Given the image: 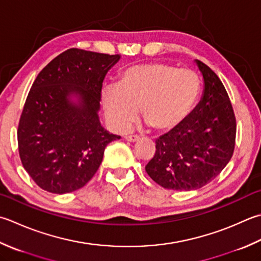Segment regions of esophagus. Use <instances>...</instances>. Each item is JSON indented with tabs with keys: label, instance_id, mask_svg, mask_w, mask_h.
Returning <instances> with one entry per match:
<instances>
[{
	"label": "esophagus",
	"instance_id": "obj_1",
	"mask_svg": "<svg viewBox=\"0 0 261 261\" xmlns=\"http://www.w3.org/2000/svg\"><path fill=\"white\" fill-rule=\"evenodd\" d=\"M139 139H140L139 136H126L125 137V140L126 141H130V142H136V141H138Z\"/></svg>",
	"mask_w": 261,
	"mask_h": 261
}]
</instances>
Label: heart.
I'll list each match as a JSON object with an SVG mask.
<instances>
[{
  "mask_svg": "<svg viewBox=\"0 0 261 261\" xmlns=\"http://www.w3.org/2000/svg\"><path fill=\"white\" fill-rule=\"evenodd\" d=\"M201 89L197 72L162 63H144L125 69L119 84L105 86L101 104L106 120L117 131H126L138 111L151 129L171 132L195 109Z\"/></svg>",
  "mask_w": 261,
  "mask_h": 261,
  "instance_id": "obj_1",
  "label": "heart"
}]
</instances>
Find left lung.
<instances>
[{"label": "left lung", "instance_id": "left-lung-1", "mask_svg": "<svg viewBox=\"0 0 261 261\" xmlns=\"http://www.w3.org/2000/svg\"><path fill=\"white\" fill-rule=\"evenodd\" d=\"M203 79L201 99L175 130L156 140L146 172L157 185L190 191L213 181L231 160L237 121L225 87L217 74L195 60Z\"/></svg>", "mask_w": 261, "mask_h": 261}]
</instances>
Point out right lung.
<instances>
[{"mask_svg":"<svg viewBox=\"0 0 261 261\" xmlns=\"http://www.w3.org/2000/svg\"><path fill=\"white\" fill-rule=\"evenodd\" d=\"M121 56L70 48L40 71L18 126L24 170L43 190L63 195L98 170L105 147L120 139L100 124L101 86Z\"/></svg>","mask_w":261,"mask_h":261,"instance_id":"right-lung-1","label":"right lung"}]
</instances>
